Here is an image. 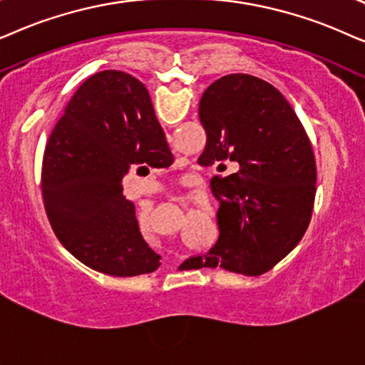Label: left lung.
Here are the masks:
<instances>
[{
	"instance_id": "8db88e82",
	"label": "left lung",
	"mask_w": 365,
	"mask_h": 365,
	"mask_svg": "<svg viewBox=\"0 0 365 365\" xmlns=\"http://www.w3.org/2000/svg\"><path fill=\"white\" fill-rule=\"evenodd\" d=\"M207 133L202 167L235 173L212 178L217 244L183 262L190 269L218 267L262 275L284 259L307 230L315 198V158L299 116L284 95L260 78L233 73L202 95Z\"/></svg>"
}]
</instances>
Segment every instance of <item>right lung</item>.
<instances>
[{
    "instance_id": "right-lung-1",
    "label": "right lung",
    "mask_w": 365,
    "mask_h": 365,
    "mask_svg": "<svg viewBox=\"0 0 365 365\" xmlns=\"http://www.w3.org/2000/svg\"><path fill=\"white\" fill-rule=\"evenodd\" d=\"M167 148L135 76L100 71L76 90L46 142L41 192L53 232L81 264L113 277L158 269L162 257L143 240L121 180Z\"/></svg>"
}]
</instances>
